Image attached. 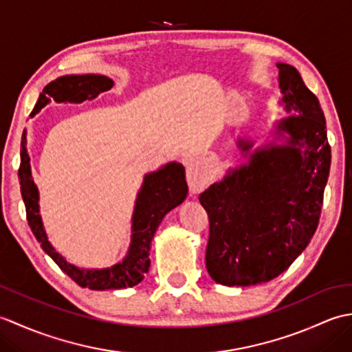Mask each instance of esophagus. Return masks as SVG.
<instances>
[{
  "mask_svg": "<svg viewBox=\"0 0 352 352\" xmlns=\"http://www.w3.org/2000/svg\"><path fill=\"white\" fill-rule=\"evenodd\" d=\"M188 166V183L192 193H199L204 188V162L201 159H190Z\"/></svg>",
  "mask_w": 352,
  "mask_h": 352,
  "instance_id": "34e87169",
  "label": "esophagus"
}]
</instances>
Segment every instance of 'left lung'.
Here are the masks:
<instances>
[{"mask_svg": "<svg viewBox=\"0 0 352 352\" xmlns=\"http://www.w3.org/2000/svg\"><path fill=\"white\" fill-rule=\"evenodd\" d=\"M276 68L278 102L289 116L257 148L256 140L239 136L245 162L199 195L210 221L206 266L223 286L271 281L307 248L318 228L331 163L325 116L296 68Z\"/></svg>", "mask_w": 352, "mask_h": 352, "instance_id": "obj_1", "label": "left lung"}]
</instances>
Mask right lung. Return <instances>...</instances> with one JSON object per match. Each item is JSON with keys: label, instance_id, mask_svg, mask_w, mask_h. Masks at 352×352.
<instances>
[{"label": "right lung", "instance_id": "add662e5", "mask_svg": "<svg viewBox=\"0 0 352 352\" xmlns=\"http://www.w3.org/2000/svg\"><path fill=\"white\" fill-rule=\"evenodd\" d=\"M111 86H113V81L106 76H98V74L62 76L43 87L30 116L33 118L39 113L51 100L56 102L80 104L86 100H95L100 94L109 91ZM25 136L27 131L24 130L21 142V166L18 175L28 226L37 242L41 243L42 250L81 287H89L92 290H113L133 287L139 284L149 269L151 241L160 222L172 208L180 206L188 197V183H186L183 164L169 162L160 169L149 172L144 177V183L140 186L136 203H134L131 239L125 257L110 267L85 269L69 263L48 241L39 213V189H37L32 175V164H30V155L25 148Z\"/></svg>", "mask_w": 352, "mask_h": 352}]
</instances>
